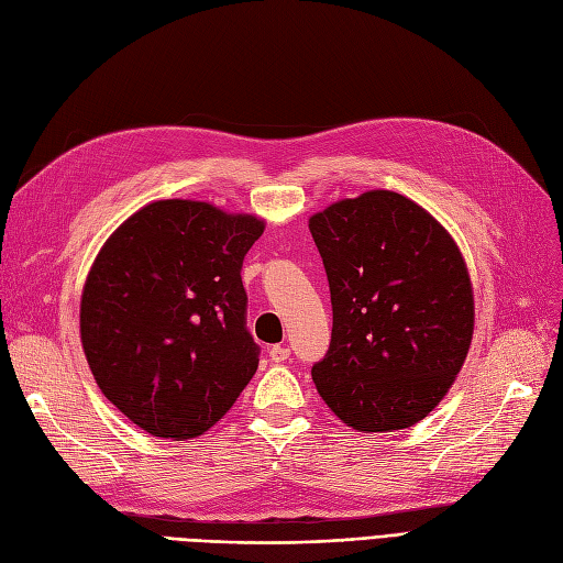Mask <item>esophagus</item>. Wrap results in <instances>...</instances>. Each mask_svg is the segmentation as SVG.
<instances>
[{"instance_id": "obj_1", "label": "esophagus", "mask_w": 563, "mask_h": 563, "mask_svg": "<svg viewBox=\"0 0 563 563\" xmlns=\"http://www.w3.org/2000/svg\"><path fill=\"white\" fill-rule=\"evenodd\" d=\"M267 356L273 363H284L288 356H290V349L284 346V344H273L267 349Z\"/></svg>"}]
</instances>
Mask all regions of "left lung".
I'll list each match as a JSON object with an SVG mask.
<instances>
[{
  "mask_svg": "<svg viewBox=\"0 0 563 563\" xmlns=\"http://www.w3.org/2000/svg\"><path fill=\"white\" fill-rule=\"evenodd\" d=\"M333 305L312 379L356 431H398L448 394L473 340V288L450 232L417 202L371 190L309 219Z\"/></svg>",
  "mask_w": 563,
  "mask_h": 563,
  "instance_id": "obj_1",
  "label": "left lung"
}]
</instances>
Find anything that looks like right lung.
<instances>
[{"instance_id":"obj_1","label":"right lung","mask_w":563,"mask_h":563,"mask_svg":"<svg viewBox=\"0 0 563 563\" xmlns=\"http://www.w3.org/2000/svg\"><path fill=\"white\" fill-rule=\"evenodd\" d=\"M263 221L207 202L158 200L97 254L81 342L102 394L140 429L188 440L211 429L258 367L242 263Z\"/></svg>"}]
</instances>
